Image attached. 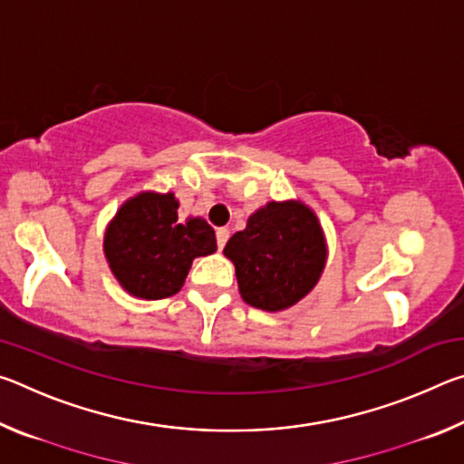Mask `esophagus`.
I'll list each match as a JSON object with an SVG mask.
<instances>
[{
  "label": "esophagus",
  "instance_id": "34e87169",
  "mask_svg": "<svg viewBox=\"0 0 464 464\" xmlns=\"http://www.w3.org/2000/svg\"><path fill=\"white\" fill-rule=\"evenodd\" d=\"M227 241H229V229L221 227V229H217V246H218V249H223Z\"/></svg>",
  "mask_w": 464,
  "mask_h": 464
}]
</instances>
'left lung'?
Masks as SVG:
<instances>
[{
	"instance_id": "obj_1",
	"label": "left lung",
	"mask_w": 464,
	"mask_h": 464,
	"mask_svg": "<svg viewBox=\"0 0 464 464\" xmlns=\"http://www.w3.org/2000/svg\"><path fill=\"white\" fill-rule=\"evenodd\" d=\"M243 301L282 311L317 285L325 266V241L317 217L301 202H270L227 241Z\"/></svg>"
}]
</instances>
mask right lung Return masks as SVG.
I'll return each mask as SVG.
<instances>
[{"mask_svg": "<svg viewBox=\"0 0 464 464\" xmlns=\"http://www.w3.org/2000/svg\"><path fill=\"white\" fill-rule=\"evenodd\" d=\"M217 249L204 218H178L174 194L143 192L124 202L108 225L104 254L110 270L132 296L157 301L182 288L192 260Z\"/></svg>", "mask_w": 464, "mask_h": 464, "instance_id": "obj_1", "label": "right lung"}]
</instances>
